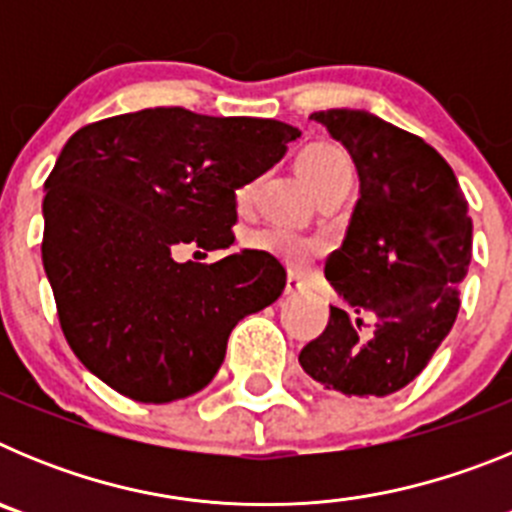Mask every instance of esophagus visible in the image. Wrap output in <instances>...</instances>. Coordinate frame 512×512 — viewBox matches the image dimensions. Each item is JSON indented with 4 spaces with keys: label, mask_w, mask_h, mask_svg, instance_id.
<instances>
[{
    "label": "esophagus",
    "mask_w": 512,
    "mask_h": 512,
    "mask_svg": "<svg viewBox=\"0 0 512 512\" xmlns=\"http://www.w3.org/2000/svg\"><path fill=\"white\" fill-rule=\"evenodd\" d=\"M305 289H307V282L300 277V274H289L287 289H284L287 295H300V292H305Z\"/></svg>",
    "instance_id": "obj_1"
}]
</instances>
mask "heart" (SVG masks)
<instances>
[{
  "instance_id": "heart-1",
  "label": "heart",
  "mask_w": 512,
  "mask_h": 512,
  "mask_svg": "<svg viewBox=\"0 0 512 512\" xmlns=\"http://www.w3.org/2000/svg\"><path fill=\"white\" fill-rule=\"evenodd\" d=\"M297 166H300L302 176L307 179L315 192L323 189L325 184L343 179V176H351V161H348L346 153L341 151L333 143H310L305 151L297 158ZM251 184H243L238 192H235V202L238 207H246L251 200ZM248 248H256V251H266L271 256H277L282 264H287L289 269H305L310 266V261L320 253V243L312 241V238H302V235L289 233L282 228H259L248 233L246 238Z\"/></svg>"
}]
</instances>
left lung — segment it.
Instances as JSON below:
<instances>
[{
	"instance_id": "left-lung-1",
	"label": "left lung",
	"mask_w": 512,
	"mask_h": 512,
	"mask_svg": "<svg viewBox=\"0 0 512 512\" xmlns=\"http://www.w3.org/2000/svg\"><path fill=\"white\" fill-rule=\"evenodd\" d=\"M348 151L359 202L325 261L338 292L300 364L325 390L387 397L449 336L472 261V217L454 171L418 135L361 110L312 112Z\"/></svg>"
}]
</instances>
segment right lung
<instances>
[{"instance_id":"obj_1","label":"right lung","mask_w":512,"mask_h":512,"mask_svg":"<svg viewBox=\"0 0 512 512\" xmlns=\"http://www.w3.org/2000/svg\"><path fill=\"white\" fill-rule=\"evenodd\" d=\"M297 135L279 120L184 107L104 117L71 135L45 179L43 266L63 336L89 372L153 405L210 384L230 330L282 295L287 269L266 251L215 264L174 253L228 248L235 189Z\"/></svg>"}]
</instances>
